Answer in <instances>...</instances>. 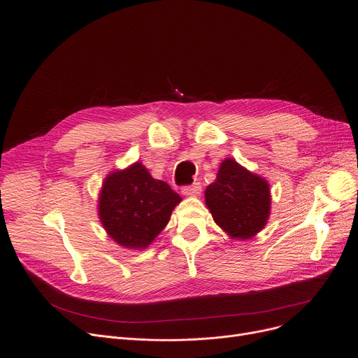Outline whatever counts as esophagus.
<instances>
[{"label":"esophagus","instance_id":"1","mask_svg":"<svg viewBox=\"0 0 358 358\" xmlns=\"http://www.w3.org/2000/svg\"><path fill=\"white\" fill-rule=\"evenodd\" d=\"M181 192L184 194V196H189V197H192V196H200V192H201V184H200V182H192V184H189V185H184V187L181 188Z\"/></svg>","mask_w":358,"mask_h":358}]
</instances>
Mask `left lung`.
Returning a JSON list of instances; mask_svg holds the SVG:
<instances>
[{"label": "left lung", "instance_id": "8db88e82", "mask_svg": "<svg viewBox=\"0 0 358 358\" xmlns=\"http://www.w3.org/2000/svg\"><path fill=\"white\" fill-rule=\"evenodd\" d=\"M214 221L233 238H251L270 215V188L264 178L247 171L234 159L221 162L217 180L206 189Z\"/></svg>", "mask_w": 358, "mask_h": 358}]
</instances>
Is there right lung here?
<instances>
[{"label": "right lung", "instance_id": "obj_1", "mask_svg": "<svg viewBox=\"0 0 358 358\" xmlns=\"http://www.w3.org/2000/svg\"><path fill=\"white\" fill-rule=\"evenodd\" d=\"M181 197L136 162L106 178L100 218L108 236L125 248H144L164 230Z\"/></svg>", "mask_w": 358, "mask_h": 358}]
</instances>
